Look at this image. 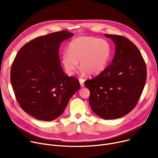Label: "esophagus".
Masks as SVG:
<instances>
[{
  "instance_id": "esophagus-1",
  "label": "esophagus",
  "mask_w": 158,
  "mask_h": 158,
  "mask_svg": "<svg viewBox=\"0 0 158 158\" xmlns=\"http://www.w3.org/2000/svg\"><path fill=\"white\" fill-rule=\"evenodd\" d=\"M84 82H85V81H84V79H82V78H80V79H79V82H80V85H81V86L82 87H83V86H85V85H84Z\"/></svg>"
}]
</instances>
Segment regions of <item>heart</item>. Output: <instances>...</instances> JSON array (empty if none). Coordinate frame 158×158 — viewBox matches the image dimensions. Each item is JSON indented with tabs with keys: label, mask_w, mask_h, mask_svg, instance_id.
I'll list each match as a JSON object with an SVG mask.
<instances>
[{
	"label": "heart",
	"mask_w": 158,
	"mask_h": 158,
	"mask_svg": "<svg viewBox=\"0 0 158 158\" xmlns=\"http://www.w3.org/2000/svg\"><path fill=\"white\" fill-rule=\"evenodd\" d=\"M111 54V45L107 40L94 36H81L69 43L68 53L63 54L61 63L69 76L74 74L78 61L82 73L95 76L105 70Z\"/></svg>",
	"instance_id": "heart-1"
}]
</instances>
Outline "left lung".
<instances>
[{"label": "left lung", "mask_w": 158, "mask_h": 158, "mask_svg": "<svg viewBox=\"0 0 158 158\" xmlns=\"http://www.w3.org/2000/svg\"><path fill=\"white\" fill-rule=\"evenodd\" d=\"M115 44L111 64L85 85L90 92L89 103L93 111L102 118L116 119L135 108L142 94L147 68L138 47L128 38L105 35Z\"/></svg>", "instance_id": "obj_1"}]
</instances>
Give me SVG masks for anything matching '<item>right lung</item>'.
<instances>
[{
    "mask_svg": "<svg viewBox=\"0 0 158 158\" xmlns=\"http://www.w3.org/2000/svg\"><path fill=\"white\" fill-rule=\"evenodd\" d=\"M72 36L63 30L37 37L19 50L12 63L10 79L16 100L38 120L59 117L80 88L76 77L64 73L58 51L63 41Z\"/></svg>",
    "mask_w": 158,
    "mask_h": 158,
    "instance_id": "obj_1",
    "label": "right lung"
}]
</instances>
